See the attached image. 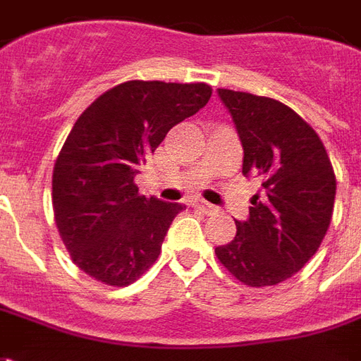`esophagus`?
I'll list each match as a JSON object with an SVG mask.
<instances>
[{"mask_svg": "<svg viewBox=\"0 0 361 361\" xmlns=\"http://www.w3.org/2000/svg\"><path fill=\"white\" fill-rule=\"evenodd\" d=\"M195 204L199 207V209H201V211L204 212V214H219V212H220L219 207H214V204L207 203V201H197Z\"/></svg>", "mask_w": 361, "mask_h": 361, "instance_id": "esophagus-1", "label": "esophagus"}]
</instances>
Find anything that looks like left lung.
I'll list each match as a JSON object with an SVG mask.
<instances>
[{
  "label": "left lung",
  "instance_id": "left-lung-1",
  "mask_svg": "<svg viewBox=\"0 0 361 361\" xmlns=\"http://www.w3.org/2000/svg\"><path fill=\"white\" fill-rule=\"evenodd\" d=\"M243 147V170L261 178L250 219L214 250L232 276L251 288L274 286L300 271L333 219L336 178L315 129L269 96L219 89Z\"/></svg>",
  "mask_w": 361,
  "mask_h": 361
}]
</instances>
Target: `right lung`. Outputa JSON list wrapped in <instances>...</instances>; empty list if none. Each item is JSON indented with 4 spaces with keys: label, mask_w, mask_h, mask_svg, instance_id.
<instances>
[{
    "label": "right lung",
    "mask_w": 361,
    "mask_h": 361,
    "mask_svg": "<svg viewBox=\"0 0 361 361\" xmlns=\"http://www.w3.org/2000/svg\"><path fill=\"white\" fill-rule=\"evenodd\" d=\"M207 82L127 81L96 98L51 176L56 226L73 263L108 286L141 279L185 207L139 195L133 178L176 123L211 100Z\"/></svg>",
    "instance_id": "right-lung-1"
}]
</instances>
